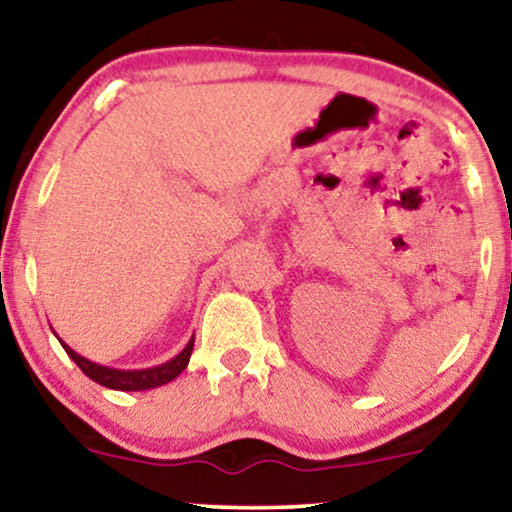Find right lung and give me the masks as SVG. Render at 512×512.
<instances>
[{
  "instance_id": "obj_1",
  "label": "right lung",
  "mask_w": 512,
  "mask_h": 512,
  "mask_svg": "<svg viewBox=\"0 0 512 512\" xmlns=\"http://www.w3.org/2000/svg\"><path fill=\"white\" fill-rule=\"evenodd\" d=\"M193 342H195V338L188 340V345L181 349V352L174 356L172 361L160 363V366H156V368H144V370L107 368V366H100V363L88 361L86 356L76 354L72 347L65 345V342H62V347H65L69 359H72L76 366H79L83 373L90 377V380L102 384V387L118 389V391H144V389H153V387H163V384L172 382L174 377H177L181 370L188 366V359H191V352H193Z\"/></svg>"
}]
</instances>
